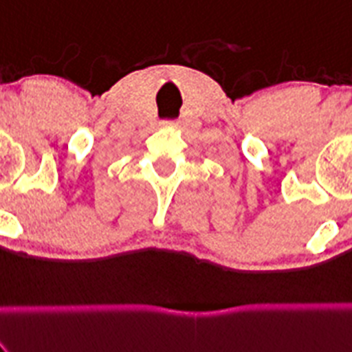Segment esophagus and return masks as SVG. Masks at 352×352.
I'll list each match as a JSON object with an SVG mask.
<instances>
[{"mask_svg":"<svg viewBox=\"0 0 352 352\" xmlns=\"http://www.w3.org/2000/svg\"><path fill=\"white\" fill-rule=\"evenodd\" d=\"M163 125L164 127H177L179 124H177L175 120H166V122H163Z\"/></svg>","mask_w":352,"mask_h":352,"instance_id":"obj_1","label":"esophagus"}]
</instances>
